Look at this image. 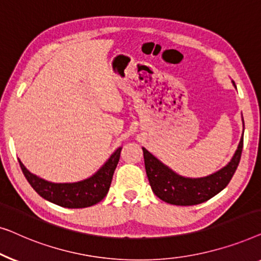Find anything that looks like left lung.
Returning a JSON list of instances; mask_svg holds the SVG:
<instances>
[{
    "mask_svg": "<svg viewBox=\"0 0 261 261\" xmlns=\"http://www.w3.org/2000/svg\"><path fill=\"white\" fill-rule=\"evenodd\" d=\"M233 85L236 86L234 82ZM242 145H244V138L240 139L233 159L226 167L214 174L200 178L179 176L170 168L164 166L148 150L142 148L145 171L152 192L164 202L175 205H194L205 202L225 189L232 179L234 172L239 166Z\"/></svg>",
    "mask_w": 261,
    "mask_h": 261,
    "instance_id": "left-lung-1",
    "label": "left lung"
}]
</instances>
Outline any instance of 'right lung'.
<instances>
[{
    "label": "right lung",
    "mask_w": 261,
    "mask_h": 261,
    "mask_svg": "<svg viewBox=\"0 0 261 261\" xmlns=\"http://www.w3.org/2000/svg\"><path fill=\"white\" fill-rule=\"evenodd\" d=\"M120 150L112 153L106 163L91 177L74 183H53L32 174L19 160L22 172L33 189L43 199L65 208H86L100 201L109 193L113 172L119 162Z\"/></svg>",
    "instance_id": "obj_1"
}]
</instances>
